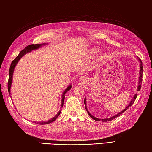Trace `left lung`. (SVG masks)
<instances>
[{"mask_svg":"<svg viewBox=\"0 0 152 152\" xmlns=\"http://www.w3.org/2000/svg\"><path fill=\"white\" fill-rule=\"evenodd\" d=\"M139 61H140V79H139V84H140V85H139L138 87H137V91H140V89H141V84H142V61H141V59H140V58H139ZM137 94H136L134 95V98H133V99L131 100V102H130L129 104L125 109L123 110V111H122V112H121L120 113H118V114L115 115V116H113V117H112L108 118H104V119H102V120H101V119L98 118H96V117H94V116L92 115L89 112L88 110H87V107H86V98H85V99H84L85 108H86V110H87V113H88L89 115L92 118L94 119V120H95V121H102L103 122H108V121H112V120H113V119H115V118H117V117H119L120 115H121V114H122L124 112H125L126 110H127L128 109V108H129V107H131V106L133 103H134V102H135V100H136V98H137Z\"/></svg>","mask_w":152,"mask_h":152,"instance_id":"left-lung-1","label":"left lung"}]
</instances>
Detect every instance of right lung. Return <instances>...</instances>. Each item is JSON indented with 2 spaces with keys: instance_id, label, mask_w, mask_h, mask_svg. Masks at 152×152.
Here are the masks:
<instances>
[{
  "instance_id": "1",
  "label": "right lung",
  "mask_w": 152,
  "mask_h": 152,
  "mask_svg": "<svg viewBox=\"0 0 152 152\" xmlns=\"http://www.w3.org/2000/svg\"><path fill=\"white\" fill-rule=\"evenodd\" d=\"M45 44H31L28 45V46H26L24 49H23L21 51L20 53V54L16 56V58L13 59V61H12L11 64V66L10 68V72H9V79H8V82H7V87H8V92H9V94H10V89H11V84H12V74H13V72H14V69H15L16 65H17V63L18 62V61L20 60V59L23 57V56H24V55L26 53H28L29 52H30L31 50H35L37 49H39L41 45H44ZM72 86H68L67 88L65 89V91H64V93H63L62 95V99H61V107H63V103H64V100H65V94L66 93L67 91H68L71 89ZM61 111H59L57 115L55 117H54L53 118H52L51 119H50L48 121L46 122H35L37 124H49L50 122H53V121H54L56 119L58 118V117L59 115V114H60Z\"/></svg>"
}]
</instances>
